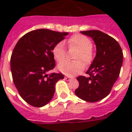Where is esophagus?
Instances as JSON below:
<instances>
[{
  "mask_svg": "<svg viewBox=\"0 0 132 132\" xmlns=\"http://www.w3.org/2000/svg\"><path fill=\"white\" fill-rule=\"evenodd\" d=\"M64 79H66L67 81H70L72 79V78H71V77H64Z\"/></svg>",
  "mask_w": 132,
  "mask_h": 132,
  "instance_id": "1",
  "label": "esophagus"
}]
</instances>
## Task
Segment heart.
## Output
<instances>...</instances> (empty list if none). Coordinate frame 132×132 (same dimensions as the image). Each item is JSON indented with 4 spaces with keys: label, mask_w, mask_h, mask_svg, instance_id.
Listing matches in <instances>:
<instances>
[{
    "label": "heart",
    "mask_w": 132,
    "mask_h": 132,
    "mask_svg": "<svg viewBox=\"0 0 132 132\" xmlns=\"http://www.w3.org/2000/svg\"><path fill=\"white\" fill-rule=\"evenodd\" d=\"M67 43L69 48H78L75 55L74 58L75 60H81L86 65H88L92 62L94 56L92 50V44L88 37L81 34H75L68 38ZM52 52L57 62H62L66 58V51L62 42L56 44ZM84 63L81 60H65L58 64L57 68L62 73L68 76H72L78 74L84 70Z\"/></svg>",
    "instance_id": "1"
}]
</instances>
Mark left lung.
I'll use <instances>...</instances> for the list:
<instances>
[{
  "mask_svg": "<svg viewBox=\"0 0 132 132\" xmlns=\"http://www.w3.org/2000/svg\"><path fill=\"white\" fill-rule=\"evenodd\" d=\"M92 38L96 53L86 73L88 77L79 76L75 94L88 102H96L106 97L119 77L123 64V51L119 42L98 30L81 31Z\"/></svg>",
  "mask_w": 132,
  "mask_h": 132,
  "instance_id": "8db88e82",
  "label": "left lung"
}]
</instances>
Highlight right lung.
Returning <instances> with one entry per match:
<instances>
[{"label": "right lung", "instance_id": "right-lung-1", "mask_svg": "<svg viewBox=\"0 0 132 132\" xmlns=\"http://www.w3.org/2000/svg\"><path fill=\"white\" fill-rule=\"evenodd\" d=\"M68 35L46 29L26 34L11 54V71L15 88L22 98L34 107L46 105L53 97L55 84L64 79L62 73H51L55 66L53 48Z\"/></svg>", "mask_w": 132, "mask_h": 132}]
</instances>
